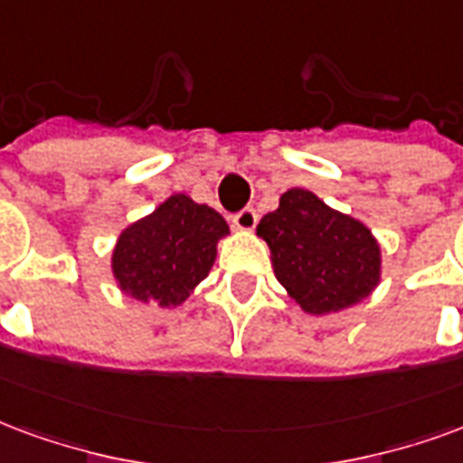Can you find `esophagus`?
Returning <instances> with one entry per match:
<instances>
[{
    "instance_id": "obj_1",
    "label": "esophagus",
    "mask_w": 463,
    "mask_h": 463,
    "mask_svg": "<svg viewBox=\"0 0 463 463\" xmlns=\"http://www.w3.org/2000/svg\"><path fill=\"white\" fill-rule=\"evenodd\" d=\"M232 225L242 232L255 231V225H258V213H255V208H242L241 213L232 215Z\"/></svg>"
}]
</instances>
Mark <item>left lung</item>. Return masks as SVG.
I'll use <instances>...</instances> for the list:
<instances>
[{
    "instance_id": "obj_1",
    "label": "left lung",
    "mask_w": 463,
    "mask_h": 463,
    "mask_svg": "<svg viewBox=\"0 0 463 463\" xmlns=\"http://www.w3.org/2000/svg\"><path fill=\"white\" fill-rule=\"evenodd\" d=\"M258 235L287 294L307 314H334L363 301L380 282V245L351 215L338 213L307 188H289Z\"/></svg>"
}]
</instances>
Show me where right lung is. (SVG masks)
I'll use <instances>...</instances> for the list:
<instances>
[{
  "mask_svg": "<svg viewBox=\"0 0 463 463\" xmlns=\"http://www.w3.org/2000/svg\"><path fill=\"white\" fill-rule=\"evenodd\" d=\"M218 211L174 194L154 213L119 232L112 275L127 297L179 307L203 282L215 262V245L228 235Z\"/></svg>",
  "mask_w": 463,
  "mask_h": 463,
  "instance_id": "right-lung-1",
  "label": "right lung"
}]
</instances>
